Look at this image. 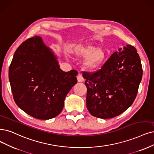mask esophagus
I'll return each instance as SVG.
<instances>
[{
    "instance_id": "esophagus-1",
    "label": "esophagus",
    "mask_w": 154,
    "mask_h": 154,
    "mask_svg": "<svg viewBox=\"0 0 154 154\" xmlns=\"http://www.w3.org/2000/svg\"><path fill=\"white\" fill-rule=\"evenodd\" d=\"M77 81L78 82H84V79L83 78V77L82 76L81 74H78V75L77 76Z\"/></svg>"
}]
</instances>
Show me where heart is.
I'll return each mask as SVG.
<instances>
[{
	"instance_id": "b5f03b06",
	"label": "heart",
	"mask_w": 154,
	"mask_h": 154,
	"mask_svg": "<svg viewBox=\"0 0 154 154\" xmlns=\"http://www.w3.org/2000/svg\"><path fill=\"white\" fill-rule=\"evenodd\" d=\"M78 58H85L83 65L88 70H93L100 66L106 58V52L102 48L93 45H80L75 49Z\"/></svg>"
}]
</instances>
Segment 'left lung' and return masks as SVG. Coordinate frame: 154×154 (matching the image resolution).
<instances>
[{
    "mask_svg": "<svg viewBox=\"0 0 154 154\" xmlns=\"http://www.w3.org/2000/svg\"><path fill=\"white\" fill-rule=\"evenodd\" d=\"M89 113L100 119L121 114L137 95L143 70L136 48L131 45L113 53L101 69L84 72Z\"/></svg>",
    "mask_w": 154,
    "mask_h": 154,
    "instance_id": "1",
    "label": "left lung"
}]
</instances>
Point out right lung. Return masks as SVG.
Wrapping results in <instances>:
<instances>
[{
	"instance_id": "right-lung-1",
	"label": "right lung",
	"mask_w": 154,
	"mask_h": 154,
	"mask_svg": "<svg viewBox=\"0 0 154 154\" xmlns=\"http://www.w3.org/2000/svg\"><path fill=\"white\" fill-rule=\"evenodd\" d=\"M77 74L75 70H61L52 50L41 37L35 36L15 51L9 79L16 105L34 118L48 120L62 111Z\"/></svg>"
}]
</instances>
